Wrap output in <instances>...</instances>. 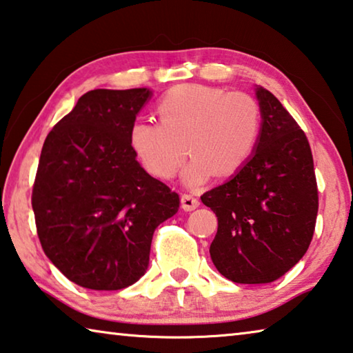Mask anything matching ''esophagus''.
I'll return each mask as SVG.
<instances>
[{
  "label": "esophagus",
  "mask_w": 353,
  "mask_h": 353,
  "mask_svg": "<svg viewBox=\"0 0 353 353\" xmlns=\"http://www.w3.org/2000/svg\"><path fill=\"white\" fill-rule=\"evenodd\" d=\"M181 204H182V209H183V210L190 212V210L196 209V207L199 205V201H198L196 198H194L193 194L183 193L182 196H181Z\"/></svg>",
  "instance_id": "34e87169"
}]
</instances>
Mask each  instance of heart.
<instances>
[{
	"mask_svg": "<svg viewBox=\"0 0 353 353\" xmlns=\"http://www.w3.org/2000/svg\"><path fill=\"white\" fill-rule=\"evenodd\" d=\"M157 111L160 122L132 125L130 144L146 171L160 179L174 176L188 152L193 155L183 170L188 185L205 183L214 174H236L261 137V106L247 92L187 83L171 88Z\"/></svg>",
	"mask_w": 353,
	"mask_h": 353,
	"instance_id": "heart-1",
	"label": "heart"
}]
</instances>
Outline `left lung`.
<instances>
[{"mask_svg": "<svg viewBox=\"0 0 353 353\" xmlns=\"http://www.w3.org/2000/svg\"><path fill=\"white\" fill-rule=\"evenodd\" d=\"M262 125L254 154L231 181L205 192L218 229L210 257L240 284L281 278L305 256L319 209L314 161L305 132L265 88H256Z\"/></svg>", "mask_w": 353, "mask_h": 353, "instance_id": "left-lung-1", "label": "left lung"}]
</instances>
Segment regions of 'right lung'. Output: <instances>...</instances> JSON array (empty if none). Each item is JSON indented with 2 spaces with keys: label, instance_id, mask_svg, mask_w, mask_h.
I'll return each instance as SVG.
<instances>
[{
  "label": "right lung",
  "instance_id": "1",
  "mask_svg": "<svg viewBox=\"0 0 353 353\" xmlns=\"http://www.w3.org/2000/svg\"><path fill=\"white\" fill-rule=\"evenodd\" d=\"M149 89H94L43 143L31 204L43 253L86 289L119 290L144 275L157 226L179 194L137 161L130 128Z\"/></svg>",
  "mask_w": 353,
  "mask_h": 353
}]
</instances>
